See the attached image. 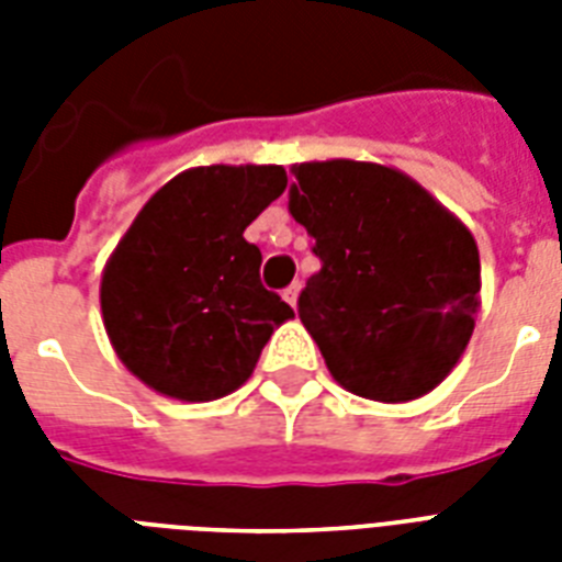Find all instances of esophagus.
<instances>
[{
    "label": "esophagus",
    "instance_id": "obj_1",
    "mask_svg": "<svg viewBox=\"0 0 562 562\" xmlns=\"http://www.w3.org/2000/svg\"><path fill=\"white\" fill-rule=\"evenodd\" d=\"M300 289H303V285H300V282H291L289 289L282 291V297H285V303H289V306H294V308H297V297H300Z\"/></svg>",
    "mask_w": 562,
    "mask_h": 562
}]
</instances>
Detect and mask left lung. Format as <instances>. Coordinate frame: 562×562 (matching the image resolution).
Here are the masks:
<instances>
[{
  "label": "left lung",
  "instance_id": "left-lung-1",
  "mask_svg": "<svg viewBox=\"0 0 562 562\" xmlns=\"http://www.w3.org/2000/svg\"><path fill=\"white\" fill-rule=\"evenodd\" d=\"M291 218L321 271L297 312L344 391L411 402L461 361L481 308L479 245L435 194L393 166H291Z\"/></svg>",
  "mask_w": 562,
  "mask_h": 562
}]
</instances>
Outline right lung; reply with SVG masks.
<instances>
[{
  "mask_svg": "<svg viewBox=\"0 0 562 562\" xmlns=\"http://www.w3.org/2000/svg\"><path fill=\"white\" fill-rule=\"evenodd\" d=\"M282 166H198L148 198L101 273V321L119 361L180 402L250 379L294 308L259 282L247 224L285 192Z\"/></svg>",
  "mask_w": 562,
  "mask_h": 562,
  "instance_id": "add662e5",
  "label": "right lung"
}]
</instances>
